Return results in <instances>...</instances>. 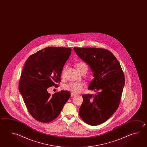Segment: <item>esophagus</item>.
Listing matches in <instances>:
<instances>
[{"mask_svg": "<svg viewBox=\"0 0 147 147\" xmlns=\"http://www.w3.org/2000/svg\"><path fill=\"white\" fill-rule=\"evenodd\" d=\"M71 97H74V96H76V94L73 93V92H71Z\"/></svg>", "mask_w": 147, "mask_h": 147, "instance_id": "obj_1", "label": "esophagus"}]
</instances>
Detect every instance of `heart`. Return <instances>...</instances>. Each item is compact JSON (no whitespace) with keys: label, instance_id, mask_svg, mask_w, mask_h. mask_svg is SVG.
Masks as SVG:
<instances>
[{"label":"heart","instance_id":"obj_1","mask_svg":"<svg viewBox=\"0 0 147 147\" xmlns=\"http://www.w3.org/2000/svg\"><path fill=\"white\" fill-rule=\"evenodd\" d=\"M75 66L78 71L80 73L84 69H86L87 70V69H88V67L86 65V64L82 61L78 62V63L75 64ZM65 69V68H64L62 71V75H63ZM84 86V84L82 83L71 82V83L64 85L63 88L66 90L72 92L73 93H78L83 90Z\"/></svg>","mask_w":147,"mask_h":147}]
</instances>
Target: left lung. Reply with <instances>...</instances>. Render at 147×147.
Instances as JSON below:
<instances>
[{"instance_id":"1","label":"left lung","mask_w":147,"mask_h":147,"mask_svg":"<svg viewBox=\"0 0 147 147\" xmlns=\"http://www.w3.org/2000/svg\"><path fill=\"white\" fill-rule=\"evenodd\" d=\"M74 50L94 72V78L88 89L97 92L94 95H82L79 115L88 124H101L119 107L125 84L124 72L116 57L107 49L74 47Z\"/></svg>"}]
</instances>
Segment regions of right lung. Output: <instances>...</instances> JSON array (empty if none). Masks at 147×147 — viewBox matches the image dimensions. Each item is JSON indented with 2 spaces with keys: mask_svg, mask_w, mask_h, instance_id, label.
I'll return each instance as SVG.
<instances>
[{
  "mask_svg": "<svg viewBox=\"0 0 147 147\" xmlns=\"http://www.w3.org/2000/svg\"><path fill=\"white\" fill-rule=\"evenodd\" d=\"M71 51L70 48L47 47L30 55L25 62L19 89L29 113L39 122L55 119L71 96L63 90L51 96L47 88L58 86Z\"/></svg>",
  "mask_w": 147,
  "mask_h": 147,
  "instance_id": "add662e5",
  "label": "right lung"
}]
</instances>
